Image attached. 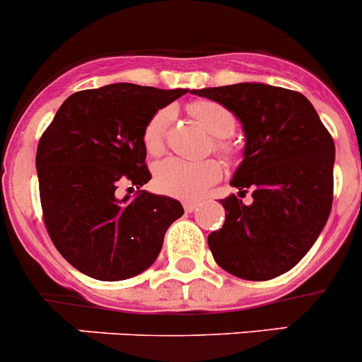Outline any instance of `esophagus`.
Returning <instances> with one entry per match:
<instances>
[{"instance_id":"1","label":"esophagus","mask_w":362,"mask_h":362,"mask_svg":"<svg viewBox=\"0 0 362 362\" xmlns=\"http://www.w3.org/2000/svg\"><path fill=\"white\" fill-rule=\"evenodd\" d=\"M184 209H185V212H187V214L194 212V210L198 209V202H185Z\"/></svg>"}]
</instances>
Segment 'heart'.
<instances>
[{
    "label": "heart",
    "mask_w": 362,
    "mask_h": 362,
    "mask_svg": "<svg viewBox=\"0 0 362 362\" xmlns=\"http://www.w3.org/2000/svg\"><path fill=\"white\" fill-rule=\"evenodd\" d=\"M189 113L202 124L214 138V150L223 156H230L231 146L223 138L233 132L235 117L221 104L214 100H196L189 106ZM171 122L170 110H159L152 115L143 129V145L150 156H159L164 150L166 132ZM223 175L221 163L216 159L182 160L168 157L156 164L153 182L160 192L180 199H198L216 184Z\"/></svg>",
    "instance_id": "obj_1"
}]
</instances>
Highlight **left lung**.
I'll list each match as a JSON object with an SVG mask.
<instances>
[{
    "label": "left lung",
    "mask_w": 362,
    "mask_h": 362,
    "mask_svg": "<svg viewBox=\"0 0 362 362\" xmlns=\"http://www.w3.org/2000/svg\"><path fill=\"white\" fill-rule=\"evenodd\" d=\"M240 120L244 160L221 199L226 219L209 235L217 265L249 281L278 278L304 258L332 206L334 141L310 100L263 83L192 90ZM252 191L253 203L240 198Z\"/></svg>",
    "instance_id": "1"
}]
</instances>
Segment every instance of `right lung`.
I'll return each mask as SVG.
<instances>
[{
    "instance_id": "1",
    "label": "right lung",
    "mask_w": 362,
    "mask_h": 362,
    "mask_svg": "<svg viewBox=\"0 0 362 362\" xmlns=\"http://www.w3.org/2000/svg\"><path fill=\"white\" fill-rule=\"evenodd\" d=\"M187 90L117 83L76 92L59 106L37 148L44 223L59 255L99 281L141 274L159 256L164 233L184 206L139 189L152 178L143 129Z\"/></svg>"
}]
</instances>
